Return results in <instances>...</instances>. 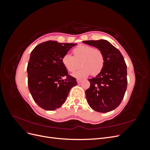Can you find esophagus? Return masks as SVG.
<instances>
[{
	"mask_svg": "<svg viewBox=\"0 0 150 150\" xmlns=\"http://www.w3.org/2000/svg\"><path fill=\"white\" fill-rule=\"evenodd\" d=\"M77 83H80L81 82V81H82V80H81V79H77Z\"/></svg>",
	"mask_w": 150,
	"mask_h": 150,
	"instance_id": "esophagus-1",
	"label": "esophagus"
}]
</instances>
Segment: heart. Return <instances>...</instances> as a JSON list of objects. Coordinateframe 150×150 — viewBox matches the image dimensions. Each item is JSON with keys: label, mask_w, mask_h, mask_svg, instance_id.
Wrapping results in <instances>:
<instances>
[{"label": "heart", "mask_w": 150, "mask_h": 150, "mask_svg": "<svg viewBox=\"0 0 150 150\" xmlns=\"http://www.w3.org/2000/svg\"><path fill=\"white\" fill-rule=\"evenodd\" d=\"M72 52L74 56L66 53L62 57V63L69 72L78 69L80 62L81 67L72 76L76 78H84L91 73L97 75L103 69L104 58L103 52L98 48L81 44L76 47Z\"/></svg>", "instance_id": "b5f03b06"}]
</instances>
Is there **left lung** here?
<instances>
[{
  "mask_svg": "<svg viewBox=\"0 0 150 150\" xmlns=\"http://www.w3.org/2000/svg\"><path fill=\"white\" fill-rule=\"evenodd\" d=\"M83 43L98 48L103 52V69L88 79L90 87L86 91L89 106L99 112L114 110L123 99L127 88V66L118 49L106 40H85Z\"/></svg>",
  "mask_w": 150,
  "mask_h": 150,
  "instance_id": "left-lung-1",
  "label": "left lung"
}]
</instances>
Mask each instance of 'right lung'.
I'll list each match as a JSON object with an SVG mask.
<instances>
[{"mask_svg": "<svg viewBox=\"0 0 150 150\" xmlns=\"http://www.w3.org/2000/svg\"><path fill=\"white\" fill-rule=\"evenodd\" d=\"M76 44L49 40L38 45L30 53L27 67L29 89L35 103L45 110L60 108L71 89L78 84L62 63L63 55Z\"/></svg>", "mask_w": 150, "mask_h": 150, "instance_id": "obj_1", "label": "right lung"}]
</instances>
